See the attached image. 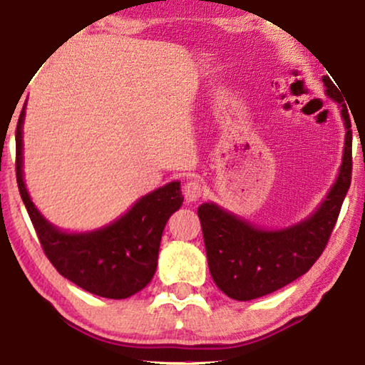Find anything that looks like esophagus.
<instances>
[{
    "label": "esophagus",
    "instance_id": "esophagus-1",
    "mask_svg": "<svg viewBox=\"0 0 365 365\" xmlns=\"http://www.w3.org/2000/svg\"><path fill=\"white\" fill-rule=\"evenodd\" d=\"M182 194H184V199H186V202H196L199 201V197H201L202 194V186L199 184V181H196V179H191V181L184 184Z\"/></svg>",
    "mask_w": 365,
    "mask_h": 365
}]
</instances>
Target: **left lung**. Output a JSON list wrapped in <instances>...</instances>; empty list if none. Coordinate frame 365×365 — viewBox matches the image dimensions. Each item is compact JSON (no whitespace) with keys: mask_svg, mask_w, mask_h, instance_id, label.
<instances>
[{"mask_svg":"<svg viewBox=\"0 0 365 365\" xmlns=\"http://www.w3.org/2000/svg\"><path fill=\"white\" fill-rule=\"evenodd\" d=\"M326 94L341 106L346 126L339 176L317 211L291 227L266 231L246 219L204 202L197 209L209 272L216 286L236 301H252L281 289L306 274L321 257L351 186L352 131L341 94L327 76Z\"/></svg>","mask_w":365,"mask_h":365,"instance_id":"1","label":"left lung"}]
</instances>
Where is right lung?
I'll use <instances>...</instances> for the list:
<instances>
[{
    "label": "right lung",
    "mask_w": 365,
    "mask_h": 365,
    "mask_svg": "<svg viewBox=\"0 0 365 365\" xmlns=\"http://www.w3.org/2000/svg\"><path fill=\"white\" fill-rule=\"evenodd\" d=\"M24 108L26 103L16 126V181L46 257L63 277L99 297L126 299L139 292L156 272L164 226L182 204L181 182L146 194L106 227L91 232L59 231L34 207L23 181Z\"/></svg>",
    "instance_id": "right-lung-1"
}]
</instances>
